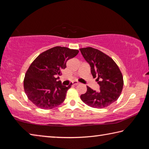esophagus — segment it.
Instances as JSON below:
<instances>
[{
    "mask_svg": "<svg viewBox=\"0 0 149 149\" xmlns=\"http://www.w3.org/2000/svg\"><path fill=\"white\" fill-rule=\"evenodd\" d=\"M73 84V85H79L80 84L79 82H77V81H74L72 83Z\"/></svg>",
    "mask_w": 149,
    "mask_h": 149,
    "instance_id": "1",
    "label": "esophagus"
}]
</instances>
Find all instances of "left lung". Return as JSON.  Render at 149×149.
Instances as JSON below:
<instances>
[{
    "label": "left lung",
    "instance_id": "obj_1",
    "mask_svg": "<svg viewBox=\"0 0 149 149\" xmlns=\"http://www.w3.org/2000/svg\"><path fill=\"white\" fill-rule=\"evenodd\" d=\"M79 50L90 65L93 78H97L100 86L99 91L87 87V92L81 95V99L91 107H107L117 100L122 93L123 85L122 73L114 60L99 50L92 47Z\"/></svg>",
    "mask_w": 149,
    "mask_h": 149
}]
</instances>
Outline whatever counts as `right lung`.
I'll return each instance as SVG.
<instances>
[{
  "mask_svg": "<svg viewBox=\"0 0 149 149\" xmlns=\"http://www.w3.org/2000/svg\"><path fill=\"white\" fill-rule=\"evenodd\" d=\"M77 50L55 47L42 52L30 65L25 75L24 91L28 99L41 109H52L64 102L67 91L59 76L68 60L78 54Z\"/></svg>",
  "mask_w": 149,
  "mask_h": 149,
  "instance_id": "1",
  "label": "right lung"
}]
</instances>
